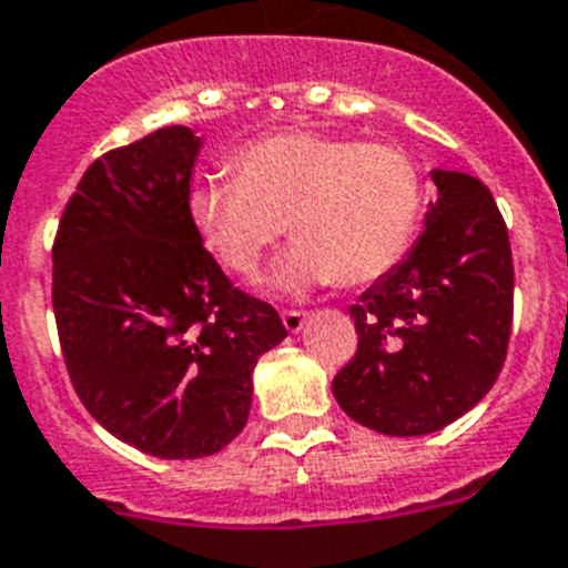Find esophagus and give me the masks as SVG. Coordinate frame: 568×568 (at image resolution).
Segmentation results:
<instances>
[{
    "label": "esophagus",
    "instance_id": "obj_1",
    "mask_svg": "<svg viewBox=\"0 0 568 568\" xmlns=\"http://www.w3.org/2000/svg\"><path fill=\"white\" fill-rule=\"evenodd\" d=\"M306 324V312H300V308H285L283 312V326L288 332H300Z\"/></svg>",
    "mask_w": 568,
    "mask_h": 568
}]
</instances>
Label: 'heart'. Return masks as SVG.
Returning a JSON list of instances; mask_svg holds the SVG:
<instances>
[{"label":"heart","mask_w":568,"mask_h":568,"mask_svg":"<svg viewBox=\"0 0 568 568\" xmlns=\"http://www.w3.org/2000/svg\"><path fill=\"white\" fill-rule=\"evenodd\" d=\"M230 172L189 189V221L239 276L256 274L288 230L297 242L274 271L283 292L376 283L412 253L423 227L426 178L394 142L280 131L242 145Z\"/></svg>","instance_id":"b5f03b06"}]
</instances>
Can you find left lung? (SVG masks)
Masks as SVG:
<instances>
[{
  "label": "left lung",
  "instance_id": "left-lung-1",
  "mask_svg": "<svg viewBox=\"0 0 568 568\" xmlns=\"http://www.w3.org/2000/svg\"><path fill=\"white\" fill-rule=\"evenodd\" d=\"M426 230L349 315L358 349L332 379L347 417L390 437L432 435L499 379L514 321L508 227L490 189L432 172Z\"/></svg>",
  "mask_w": 568,
  "mask_h": 568
}]
</instances>
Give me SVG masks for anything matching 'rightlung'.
Returning a JSON list of instances; mask_svg holds the SVG:
<instances>
[{
	"label": "right lung",
	"instance_id": "add662e5",
	"mask_svg": "<svg viewBox=\"0 0 568 568\" xmlns=\"http://www.w3.org/2000/svg\"><path fill=\"white\" fill-rule=\"evenodd\" d=\"M201 140L172 124L108 151L60 215L52 306L72 388L133 449L206 458L247 423L253 367L288 335L239 292L186 210Z\"/></svg>",
	"mask_w": 568,
	"mask_h": 568
}]
</instances>
